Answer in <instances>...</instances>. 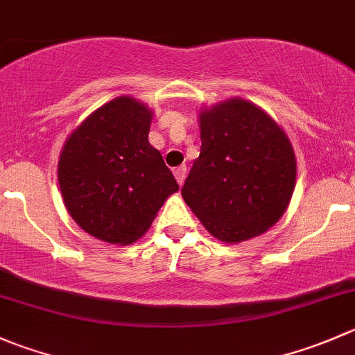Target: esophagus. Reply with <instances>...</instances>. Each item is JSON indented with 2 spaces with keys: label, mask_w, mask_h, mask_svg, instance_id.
I'll use <instances>...</instances> for the list:
<instances>
[{
  "label": "esophagus",
  "mask_w": 355,
  "mask_h": 355,
  "mask_svg": "<svg viewBox=\"0 0 355 355\" xmlns=\"http://www.w3.org/2000/svg\"><path fill=\"white\" fill-rule=\"evenodd\" d=\"M175 178H177V182L178 184H184V180H185V175H187V166H185V164H182V166H178V168H175Z\"/></svg>",
  "instance_id": "1"
}]
</instances>
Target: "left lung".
I'll use <instances>...</instances> for the list:
<instances>
[{
    "mask_svg": "<svg viewBox=\"0 0 355 355\" xmlns=\"http://www.w3.org/2000/svg\"><path fill=\"white\" fill-rule=\"evenodd\" d=\"M295 178L283 130L257 105L232 98L201 114V150L182 196L209 234L239 243L283 216Z\"/></svg>",
    "mask_w": 355,
    "mask_h": 355,
    "instance_id": "1",
    "label": "left lung"
}]
</instances>
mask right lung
<instances>
[{"label":"right lung","instance_id":"obj_1","mask_svg":"<svg viewBox=\"0 0 355 355\" xmlns=\"http://www.w3.org/2000/svg\"><path fill=\"white\" fill-rule=\"evenodd\" d=\"M150 118L140 102L114 98L88 116L62 149L58 184L65 208L85 232L105 243L139 239L178 191L147 139Z\"/></svg>","mask_w":355,"mask_h":355}]
</instances>
